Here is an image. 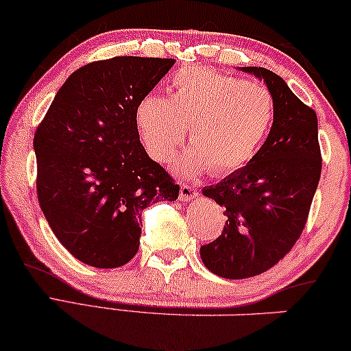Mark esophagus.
<instances>
[{
  "label": "esophagus",
  "mask_w": 351,
  "mask_h": 351,
  "mask_svg": "<svg viewBox=\"0 0 351 351\" xmlns=\"http://www.w3.org/2000/svg\"><path fill=\"white\" fill-rule=\"evenodd\" d=\"M197 197H198V190L195 189L193 185H189V184L180 185L179 199H182V202H190V199H195Z\"/></svg>",
  "instance_id": "1"
}]
</instances>
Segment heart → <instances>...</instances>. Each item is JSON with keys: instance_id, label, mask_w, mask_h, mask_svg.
<instances>
[{"instance_id": "b5f03b06", "label": "heart", "mask_w": 351, "mask_h": 351, "mask_svg": "<svg viewBox=\"0 0 351 351\" xmlns=\"http://www.w3.org/2000/svg\"><path fill=\"white\" fill-rule=\"evenodd\" d=\"M135 122L158 162L176 158L190 127L193 148L182 158V171L229 176L252 162L266 143L276 122V101L265 85L192 67L174 75L171 99L158 93L140 99Z\"/></svg>"}]
</instances>
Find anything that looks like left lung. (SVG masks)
I'll return each instance as SVG.
<instances>
[{"label": "left lung", "mask_w": 351, "mask_h": 351, "mask_svg": "<svg viewBox=\"0 0 351 351\" xmlns=\"http://www.w3.org/2000/svg\"><path fill=\"white\" fill-rule=\"evenodd\" d=\"M243 71L266 82L276 101V122L252 162L202 190L226 209V226L199 254L209 271L226 279L266 272L293 248L306 226L322 169L315 109L274 72Z\"/></svg>", "instance_id": "left-lung-1"}]
</instances>
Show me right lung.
Wrapping results in <instances>:
<instances>
[{
	"instance_id": "obj_1",
	"label": "right lung",
	"mask_w": 351,
	"mask_h": 351,
	"mask_svg": "<svg viewBox=\"0 0 351 351\" xmlns=\"http://www.w3.org/2000/svg\"><path fill=\"white\" fill-rule=\"evenodd\" d=\"M176 59L116 56L71 74L36 127V195L72 256L101 269L140 247V216L180 186L140 143L135 111Z\"/></svg>"
}]
</instances>
